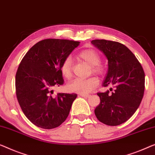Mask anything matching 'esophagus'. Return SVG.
I'll return each mask as SVG.
<instances>
[{
  "mask_svg": "<svg viewBox=\"0 0 155 155\" xmlns=\"http://www.w3.org/2000/svg\"><path fill=\"white\" fill-rule=\"evenodd\" d=\"M80 96H82V97L87 98V97H89V96H90V94H80Z\"/></svg>",
  "mask_w": 155,
  "mask_h": 155,
  "instance_id": "1",
  "label": "esophagus"
}]
</instances>
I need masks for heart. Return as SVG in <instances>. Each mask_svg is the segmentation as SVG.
<instances>
[{
  "label": "heart",
  "mask_w": 155,
  "mask_h": 155,
  "mask_svg": "<svg viewBox=\"0 0 155 155\" xmlns=\"http://www.w3.org/2000/svg\"><path fill=\"white\" fill-rule=\"evenodd\" d=\"M80 59L87 63L91 66L92 72L96 74L103 73L102 67L99 66L101 61L100 57L96 51L92 49H88L82 51L78 55ZM61 72L62 75L67 79L72 76V60L71 57H66L63 61L61 66ZM98 80L97 78L92 77L87 79H75L69 83L68 85V90L73 93L87 94L93 89L98 86Z\"/></svg>",
  "instance_id": "b5f03b06"
}]
</instances>
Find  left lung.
<instances>
[{
  "instance_id": "left-lung-1",
  "label": "left lung",
  "mask_w": 155,
  "mask_h": 155,
  "mask_svg": "<svg viewBox=\"0 0 155 155\" xmlns=\"http://www.w3.org/2000/svg\"><path fill=\"white\" fill-rule=\"evenodd\" d=\"M91 42L107 59L102 86L113 85L115 89L112 93L107 90L97 94L100 104L94 113L101 122L117 126L129 120L140 104L145 90L144 71L135 55L123 44L106 40Z\"/></svg>"
}]
</instances>
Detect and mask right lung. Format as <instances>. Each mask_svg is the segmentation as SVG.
Wrapping results in <instances>:
<instances>
[{"label":"right lung","instance_id":"right-lung-1","mask_svg":"<svg viewBox=\"0 0 155 155\" xmlns=\"http://www.w3.org/2000/svg\"><path fill=\"white\" fill-rule=\"evenodd\" d=\"M78 41L45 39L26 54L17 69L15 87L18 102L35 126L51 129L61 125L70 113L76 94L58 93L53 88L64 84L63 61L79 45Z\"/></svg>","mask_w":155,"mask_h":155}]
</instances>
